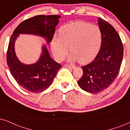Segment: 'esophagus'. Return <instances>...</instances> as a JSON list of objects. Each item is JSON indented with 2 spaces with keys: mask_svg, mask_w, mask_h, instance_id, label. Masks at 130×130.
Segmentation results:
<instances>
[{
  "mask_svg": "<svg viewBox=\"0 0 130 130\" xmlns=\"http://www.w3.org/2000/svg\"><path fill=\"white\" fill-rule=\"evenodd\" d=\"M64 66H65V67H67V68H70V69H74L75 68L74 66H73V65H68V64H65Z\"/></svg>",
  "mask_w": 130,
  "mask_h": 130,
  "instance_id": "esophagus-1",
  "label": "esophagus"
}]
</instances>
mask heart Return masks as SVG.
<instances>
[{"label":"heart","mask_w":130,"mask_h":130,"mask_svg":"<svg viewBox=\"0 0 130 130\" xmlns=\"http://www.w3.org/2000/svg\"><path fill=\"white\" fill-rule=\"evenodd\" d=\"M101 41V32L98 26L78 21L60 27L59 37L55 36L52 39V50L55 58L60 61L67 55L69 47L72 55L68 60H78L79 63L86 64L97 56Z\"/></svg>","instance_id":"heart-1"}]
</instances>
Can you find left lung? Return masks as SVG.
<instances>
[{
	"mask_svg": "<svg viewBox=\"0 0 130 130\" xmlns=\"http://www.w3.org/2000/svg\"><path fill=\"white\" fill-rule=\"evenodd\" d=\"M98 24L102 35L100 50L92 62L82 67L83 74L77 83L83 91L97 93L112 84L119 72L124 48L114 27L101 18Z\"/></svg>",
	"mask_w": 130,
	"mask_h": 130,
	"instance_id": "left-lung-1",
	"label": "left lung"
}]
</instances>
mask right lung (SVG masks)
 <instances>
[{
  "mask_svg": "<svg viewBox=\"0 0 130 130\" xmlns=\"http://www.w3.org/2000/svg\"><path fill=\"white\" fill-rule=\"evenodd\" d=\"M60 15H40L26 20L15 29L9 40L6 56L8 66L11 75L20 86L26 91L39 93L49 88L61 65L50 57L45 44L39 59L32 64H25L18 59L15 52V42L20 34L39 36L49 44L53 39L56 26L59 22Z\"/></svg>",
  "mask_w": 130,
  "mask_h": 130,
  "instance_id": "1",
  "label": "right lung"
}]
</instances>
